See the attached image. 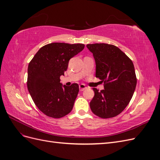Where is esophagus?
Here are the masks:
<instances>
[{
  "label": "esophagus",
  "instance_id": "obj_1",
  "mask_svg": "<svg viewBox=\"0 0 160 160\" xmlns=\"http://www.w3.org/2000/svg\"><path fill=\"white\" fill-rule=\"evenodd\" d=\"M79 88L80 91H84V90L87 88L86 86H85V85H83V84H81V85L79 86Z\"/></svg>",
  "mask_w": 160,
  "mask_h": 160
}]
</instances>
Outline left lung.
Returning a JSON list of instances; mask_svg holds the SVG:
<instances>
[{"label": "left lung", "mask_w": 160, "mask_h": 160, "mask_svg": "<svg viewBox=\"0 0 160 160\" xmlns=\"http://www.w3.org/2000/svg\"><path fill=\"white\" fill-rule=\"evenodd\" d=\"M95 61V76L104 82V89L93 88L90 108L101 118H111L127 107L135 89L137 79L133 62L118 47L105 43L87 45Z\"/></svg>", "instance_id": "obj_1"}]
</instances>
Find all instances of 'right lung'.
Returning a JSON list of instances; mask_svg holds the SVG:
<instances>
[{"label": "right lung", "mask_w": 160, "mask_h": 160, "mask_svg": "<svg viewBox=\"0 0 160 160\" xmlns=\"http://www.w3.org/2000/svg\"><path fill=\"white\" fill-rule=\"evenodd\" d=\"M83 44L52 42L42 47L28 66L27 88L39 110L49 117L69 113L79 93V85L60 83L71 58L84 49Z\"/></svg>", "instance_id": "1"}]
</instances>
